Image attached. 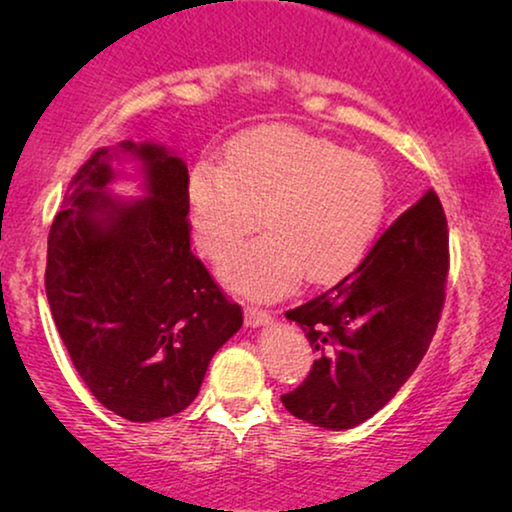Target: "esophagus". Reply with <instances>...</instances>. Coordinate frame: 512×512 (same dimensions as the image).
Wrapping results in <instances>:
<instances>
[{
  "label": "esophagus",
  "instance_id": "1",
  "mask_svg": "<svg viewBox=\"0 0 512 512\" xmlns=\"http://www.w3.org/2000/svg\"><path fill=\"white\" fill-rule=\"evenodd\" d=\"M272 321V314L268 310H263V307H256V305H247L244 307V324L249 328H256V326H265Z\"/></svg>",
  "mask_w": 512,
  "mask_h": 512
}]
</instances>
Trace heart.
<instances>
[{
	"label": "heart",
	"instance_id": "heart-1",
	"mask_svg": "<svg viewBox=\"0 0 512 512\" xmlns=\"http://www.w3.org/2000/svg\"><path fill=\"white\" fill-rule=\"evenodd\" d=\"M195 240L221 256L261 223L268 233L235 247L221 277L270 296L303 272L326 282L359 263L387 207V179L373 158L298 128H263L228 146L226 163L200 160L188 177Z\"/></svg>",
	"mask_w": 512,
	"mask_h": 512
}]
</instances>
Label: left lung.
Masks as SVG:
<instances>
[{
    "label": "left lung",
    "instance_id": "left-lung-1",
    "mask_svg": "<svg viewBox=\"0 0 512 512\" xmlns=\"http://www.w3.org/2000/svg\"><path fill=\"white\" fill-rule=\"evenodd\" d=\"M450 270V237L438 195L405 209L356 268L286 312L317 361L282 396L293 417L352 429L382 410L415 373L436 333Z\"/></svg>",
    "mask_w": 512,
    "mask_h": 512
}]
</instances>
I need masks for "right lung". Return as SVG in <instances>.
Wrapping results in <instances>:
<instances>
[{
    "label": "right lung",
    "instance_id": "right-lung-1",
    "mask_svg": "<svg viewBox=\"0 0 512 512\" xmlns=\"http://www.w3.org/2000/svg\"><path fill=\"white\" fill-rule=\"evenodd\" d=\"M121 155L140 160L144 199L106 191ZM46 296L76 373L130 422L186 410L242 326L191 251L186 163L151 142L95 151L74 174L48 233Z\"/></svg>",
    "mask_w": 512,
    "mask_h": 512
}]
</instances>
